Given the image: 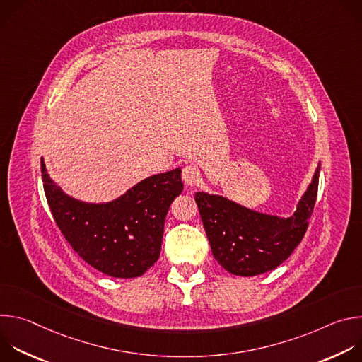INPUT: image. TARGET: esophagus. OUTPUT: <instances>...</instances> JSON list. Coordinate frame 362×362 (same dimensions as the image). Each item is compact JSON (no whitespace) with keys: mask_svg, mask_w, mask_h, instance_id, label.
<instances>
[{"mask_svg":"<svg viewBox=\"0 0 362 362\" xmlns=\"http://www.w3.org/2000/svg\"><path fill=\"white\" fill-rule=\"evenodd\" d=\"M199 177H200V175H199V169H197L196 166L189 165V166H185V168H183V170H182V179H183V182H185L187 186L196 185V183L199 182Z\"/></svg>","mask_w":362,"mask_h":362,"instance_id":"1","label":"esophagus"}]
</instances>
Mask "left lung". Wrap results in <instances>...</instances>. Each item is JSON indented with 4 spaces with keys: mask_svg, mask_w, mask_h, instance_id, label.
I'll use <instances>...</instances> for the list:
<instances>
[{
    "mask_svg": "<svg viewBox=\"0 0 362 362\" xmlns=\"http://www.w3.org/2000/svg\"><path fill=\"white\" fill-rule=\"evenodd\" d=\"M321 163L291 216L255 211L222 194H194L214 257L228 272L255 276L286 261L302 240L317 200Z\"/></svg>",
    "mask_w": 362,
    "mask_h": 362,
    "instance_id": "1",
    "label": "left lung"
}]
</instances>
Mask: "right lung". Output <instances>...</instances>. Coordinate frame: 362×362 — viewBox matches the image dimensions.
Masks as SVG:
<instances>
[{
  "instance_id": "right-lung-1",
  "label": "right lung",
  "mask_w": 362,
  "mask_h": 362,
  "mask_svg": "<svg viewBox=\"0 0 362 362\" xmlns=\"http://www.w3.org/2000/svg\"><path fill=\"white\" fill-rule=\"evenodd\" d=\"M182 170L148 176L110 202L67 194L49 177L41 158L44 192L62 233L94 269L113 278L143 275L159 259L165 219L183 190Z\"/></svg>"
}]
</instances>
